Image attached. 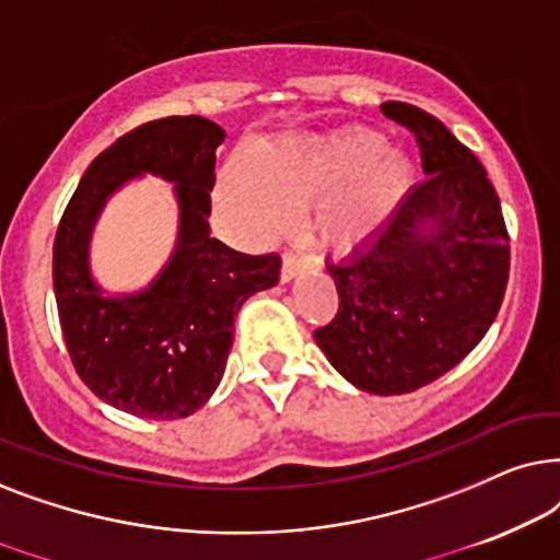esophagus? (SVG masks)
Listing matches in <instances>:
<instances>
[{
    "label": "esophagus",
    "mask_w": 560,
    "mask_h": 560,
    "mask_svg": "<svg viewBox=\"0 0 560 560\" xmlns=\"http://www.w3.org/2000/svg\"><path fill=\"white\" fill-rule=\"evenodd\" d=\"M302 268H307V258H304L302 253H296V250H287L284 253V264H281V279H284V281L294 279V276L300 273Z\"/></svg>",
    "instance_id": "esophagus-1"
}]
</instances>
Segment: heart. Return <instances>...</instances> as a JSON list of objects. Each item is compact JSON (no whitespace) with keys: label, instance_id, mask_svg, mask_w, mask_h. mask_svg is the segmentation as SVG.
<instances>
[{"label":"heart","instance_id":"obj_1","mask_svg":"<svg viewBox=\"0 0 560 560\" xmlns=\"http://www.w3.org/2000/svg\"><path fill=\"white\" fill-rule=\"evenodd\" d=\"M412 178V163L386 151L374 130L289 136L264 143L248 166L222 176V207L250 233L281 225L292 207H317L312 228L335 248H353L378 230Z\"/></svg>","mask_w":560,"mask_h":560}]
</instances>
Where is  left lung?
<instances>
[{
	"instance_id": "obj_1",
	"label": "left lung",
	"mask_w": 560,
	"mask_h": 560,
	"mask_svg": "<svg viewBox=\"0 0 560 560\" xmlns=\"http://www.w3.org/2000/svg\"><path fill=\"white\" fill-rule=\"evenodd\" d=\"M382 112L412 132L428 178L355 256L327 264L340 307L315 340L371 394H407L464 361L494 323L510 279V233L479 159L407 102Z\"/></svg>"
}]
</instances>
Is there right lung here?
I'll list each match as a JSON object with an SVG mask.
<instances>
[{
  "instance_id": "add662e5",
  "label": "right lung",
  "mask_w": 560,
  "mask_h": 560,
  "mask_svg": "<svg viewBox=\"0 0 560 560\" xmlns=\"http://www.w3.org/2000/svg\"><path fill=\"white\" fill-rule=\"evenodd\" d=\"M225 130L199 115L161 117L119 136L81 176L54 241L58 319L73 369L107 405L148 420L189 417L212 397L241 304L279 281V253L248 256L210 237L214 151ZM138 173L177 182L179 243L145 293L102 298L85 248L108 194Z\"/></svg>"
}]
</instances>
